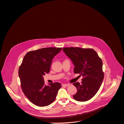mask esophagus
Listing matches in <instances>:
<instances>
[{"instance_id": "1", "label": "esophagus", "mask_w": 124, "mask_h": 124, "mask_svg": "<svg viewBox=\"0 0 124 124\" xmlns=\"http://www.w3.org/2000/svg\"><path fill=\"white\" fill-rule=\"evenodd\" d=\"M70 84H62V86H65V87H68V86H69Z\"/></svg>"}]
</instances>
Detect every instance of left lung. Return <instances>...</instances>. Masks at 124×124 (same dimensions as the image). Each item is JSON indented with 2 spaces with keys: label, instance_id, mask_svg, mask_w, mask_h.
I'll return each instance as SVG.
<instances>
[{
  "label": "left lung",
  "instance_id": "left-lung-1",
  "mask_svg": "<svg viewBox=\"0 0 124 124\" xmlns=\"http://www.w3.org/2000/svg\"><path fill=\"white\" fill-rule=\"evenodd\" d=\"M63 50L75 66L74 72L83 78L80 84H73L77 89L73 98L80 102L91 99L98 91L104 78L101 59L95 50L89 48L69 47Z\"/></svg>",
  "mask_w": 124,
  "mask_h": 124
}]
</instances>
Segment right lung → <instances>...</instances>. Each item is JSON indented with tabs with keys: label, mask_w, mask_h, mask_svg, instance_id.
<instances>
[{
	"label": "right lung",
	"mask_w": 124,
	"mask_h": 124,
	"mask_svg": "<svg viewBox=\"0 0 124 124\" xmlns=\"http://www.w3.org/2000/svg\"><path fill=\"white\" fill-rule=\"evenodd\" d=\"M62 47H46L26 54L19 68V77L23 92L29 100L39 107L54 101L61 87L59 83L46 85L43 75L49 73L53 58Z\"/></svg>",
	"instance_id": "1"
}]
</instances>
